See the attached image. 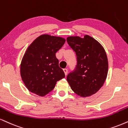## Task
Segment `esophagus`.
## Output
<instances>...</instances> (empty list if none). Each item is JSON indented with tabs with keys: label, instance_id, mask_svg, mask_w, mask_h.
I'll list each match as a JSON object with an SVG mask.
<instances>
[{
	"label": "esophagus",
	"instance_id": "esophagus-1",
	"mask_svg": "<svg viewBox=\"0 0 128 128\" xmlns=\"http://www.w3.org/2000/svg\"><path fill=\"white\" fill-rule=\"evenodd\" d=\"M63 71H64V74H65L66 76H67V73H68V70H67V69L64 68V70H63Z\"/></svg>",
	"mask_w": 128,
	"mask_h": 128
}]
</instances>
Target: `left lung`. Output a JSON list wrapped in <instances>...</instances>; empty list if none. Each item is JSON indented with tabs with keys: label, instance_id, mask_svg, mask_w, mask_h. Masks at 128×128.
Segmentation results:
<instances>
[{
	"label": "left lung",
	"instance_id": "8db88e82",
	"mask_svg": "<svg viewBox=\"0 0 128 128\" xmlns=\"http://www.w3.org/2000/svg\"><path fill=\"white\" fill-rule=\"evenodd\" d=\"M67 42L77 58L76 68L67 76L71 88L83 97L94 94L102 86L108 73L105 50L98 42L88 35L84 38L68 37Z\"/></svg>",
	"mask_w": 128,
	"mask_h": 128
}]
</instances>
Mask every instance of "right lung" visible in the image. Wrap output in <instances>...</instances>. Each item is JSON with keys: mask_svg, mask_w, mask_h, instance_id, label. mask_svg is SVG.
I'll return each mask as SVG.
<instances>
[{"mask_svg": "<svg viewBox=\"0 0 128 128\" xmlns=\"http://www.w3.org/2000/svg\"><path fill=\"white\" fill-rule=\"evenodd\" d=\"M65 42L60 37L43 34L27 48L21 61L20 72L23 82L31 92L44 96L53 90L56 82L65 78L55 56Z\"/></svg>", "mask_w": 128, "mask_h": 128, "instance_id": "add662e5", "label": "right lung"}]
</instances>
